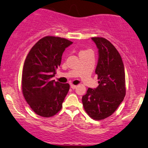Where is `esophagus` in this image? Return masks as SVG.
<instances>
[{"label": "esophagus", "instance_id": "obj_1", "mask_svg": "<svg viewBox=\"0 0 148 148\" xmlns=\"http://www.w3.org/2000/svg\"><path fill=\"white\" fill-rule=\"evenodd\" d=\"M76 87H77V85H71V88H72V89H75Z\"/></svg>", "mask_w": 148, "mask_h": 148}]
</instances>
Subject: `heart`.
<instances>
[{"instance_id": "heart-1", "label": "heart", "mask_w": 148, "mask_h": 148, "mask_svg": "<svg viewBox=\"0 0 148 148\" xmlns=\"http://www.w3.org/2000/svg\"><path fill=\"white\" fill-rule=\"evenodd\" d=\"M84 52V51H81V52Z\"/></svg>"}]
</instances>
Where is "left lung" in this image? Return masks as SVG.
<instances>
[{"label": "left lung", "instance_id": "left-lung-1", "mask_svg": "<svg viewBox=\"0 0 148 148\" xmlns=\"http://www.w3.org/2000/svg\"><path fill=\"white\" fill-rule=\"evenodd\" d=\"M98 48L96 74L98 87L89 88L82 98L83 107L95 120H102L116 111L126 96L124 63L119 52L103 37H91Z\"/></svg>", "mask_w": 148, "mask_h": 148}]
</instances>
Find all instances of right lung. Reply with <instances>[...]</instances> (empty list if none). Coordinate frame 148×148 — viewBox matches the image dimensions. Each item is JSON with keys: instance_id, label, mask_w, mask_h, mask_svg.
<instances>
[{"instance_id": "right-lung-1", "label": "right lung", "mask_w": 148, "mask_h": 148, "mask_svg": "<svg viewBox=\"0 0 148 148\" xmlns=\"http://www.w3.org/2000/svg\"><path fill=\"white\" fill-rule=\"evenodd\" d=\"M72 43L59 37L46 36L39 40L27 56L22 70V91L37 115L50 117L62 108L70 85L56 82L52 78L61 65L63 52Z\"/></svg>"}]
</instances>
